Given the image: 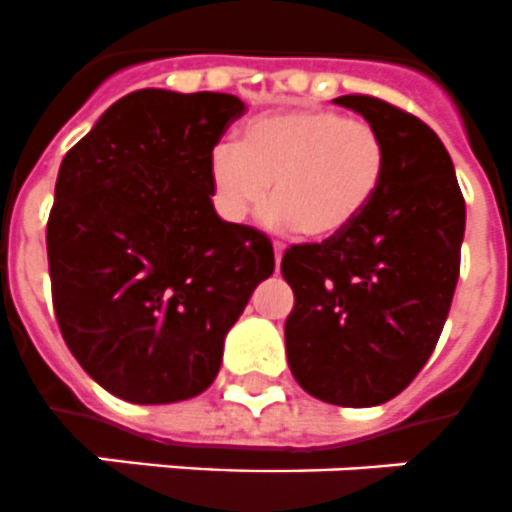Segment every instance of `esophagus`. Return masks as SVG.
I'll return each instance as SVG.
<instances>
[{
    "instance_id": "obj_1",
    "label": "esophagus",
    "mask_w": 512,
    "mask_h": 512,
    "mask_svg": "<svg viewBox=\"0 0 512 512\" xmlns=\"http://www.w3.org/2000/svg\"><path fill=\"white\" fill-rule=\"evenodd\" d=\"M273 255H276V268L281 265V257H284V244H273Z\"/></svg>"
}]
</instances>
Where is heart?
<instances>
[{
	"label": "heart",
	"mask_w": 512,
	"mask_h": 512,
	"mask_svg": "<svg viewBox=\"0 0 512 512\" xmlns=\"http://www.w3.org/2000/svg\"><path fill=\"white\" fill-rule=\"evenodd\" d=\"M386 141L373 123L326 107L249 120L236 144L207 157L213 205L239 223L273 194L270 223L331 239L368 210L386 176Z\"/></svg>",
	"instance_id": "1"
}]
</instances>
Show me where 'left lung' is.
<instances>
[{"instance_id": "8db88e82", "label": "left lung", "mask_w": 512, "mask_h": 512, "mask_svg": "<svg viewBox=\"0 0 512 512\" xmlns=\"http://www.w3.org/2000/svg\"><path fill=\"white\" fill-rule=\"evenodd\" d=\"M334 102L381 131L389 162L347 231L284 252L281 273L294 292L286 357L307 394L371 407L397 397L439 342L460 276L465 199L423 120L365 94Z\"/></svg>"}]
</instances>
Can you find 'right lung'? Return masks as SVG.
Wrapping results in <instances>:
<instances>
[{"instance_id": "1", "label": "right lung", "mask_w": 512, "mask_h": 512, "mask_svg": "<svg viewBox=\"0 0 512 512\" xmlns=\"http://www.w3.org/2000/svg\"><path fill=\"white\" fill-rule=\"evenodd\" d=\"M234 94L141 89L70 149L47 223L62 339L102 389L168 405L213 384L228 328L273 273V244L215 213L207 157Z\"/></svg>"}]
</instances>
